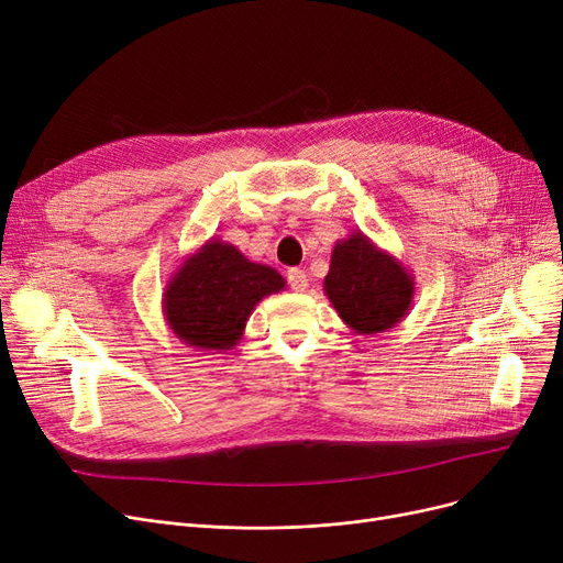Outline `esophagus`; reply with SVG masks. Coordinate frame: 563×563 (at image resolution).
Listing matches in <instances>:
<instances>
[{
  "instance_id": "esophagus-1",
  "label": "esophagus",
  "mask_w": 563,
  "mask_h": 563,
  "mask_svg": "<svg viewBox=\"0 0 563 563\" xmlns=\"http://www.w3.org/2000/svg\"><path fill=\"white\" fill-rule=\"evenodd\" d=\"M287 283L294 291H306L308 289V274L303 269H289Z\"/></svg>"
}]
</instances>
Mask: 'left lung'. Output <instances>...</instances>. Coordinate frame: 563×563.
<instances>
[{
  "label": "left lung",
  "instance_id": "8db88e82",
  "mask_svg": "<svg viewBox=\"0 0 563 563\" xmlns=\"http://www.w3.org/2000/svg\"><path fill=\"white\" fill-rule=\"evenodd\" d=\"M323 294L351 331L386 333L408 314L416 297V276L363 230H353L333 246Z\"/></svg>",
  "mask_w": 563,
  "mask_h": 563
}]
</instances>
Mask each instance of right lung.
Returning <instances> with one entry per match:
<instances>
[{
	"label": "right lung",
	"mask_w": 563,
	"mask_h": 563,
	"mask_svg": "<svg viewBox=\"0 0 563 563\" xmlns=\"http://www.w3.org/2000/svg\"><path fill=\"white\" fill-rule=\"evenodd\" d=\"M285 289L274 266L251 262L212 236L166 283L162 312L170 333L198 351H230L242 340L255 306Z\"/></svg>",
	"instance_id": "obj_1"
}]
</instances>
